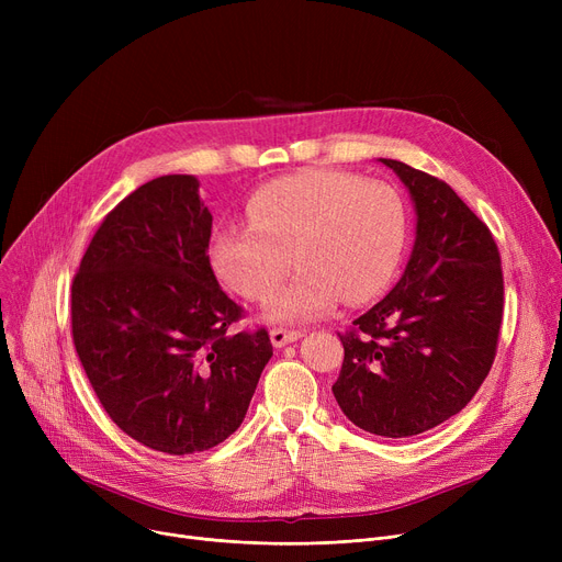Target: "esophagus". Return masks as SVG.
Segmentation results:
<instances>
[{"label":"esophagus","instance_id":"1","mask_svg":"<svg viewBox=\"0 0 562 562\" xmlns=\"http://www.w3.org/2000/svg\"><path fill=\"white\" fill-rule=\"evenodd\" d=\"M301 337H303L301 330H284V328L271 330V344H273L276 348H282V346H286V344L299 341Z\"/></svg>","mask_w":562,"mask_h":562}]
</instances>
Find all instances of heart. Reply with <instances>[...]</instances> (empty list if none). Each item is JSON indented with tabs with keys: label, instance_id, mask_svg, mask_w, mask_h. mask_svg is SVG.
Instances as JSON below:
<instances>
[{
	"label": "heart",
	"instance_id": "1",
	"mask_svg": "<svg viewBox=\"0 0 562 562\" xmlns=\"http://www.w3.org/2000/svg\"><path fill=\"white\" fill-rule=\"evenodd\" d=\"M248 225H221L210 244L218 280L248 301L273 296L291 269L299 276L266 305L276 323L326 316L344 299L367 303L387 289L407 239L396 189L358 175L307 170L252 193Z\"/></svg>",
	"mask_w": 562,
	"mask_h": 562
}]
</instances>
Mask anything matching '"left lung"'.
Instances as JSON below:
<instances>
[{
	"mask_svg": "<svg viewBox=\"0 0 562 562\" xmlns=\"http://www.w3.org/2000/svg\"><path fill=\"white\" fill-rule=\"evenodd\" d=\"M380 161L415 204V246L396 286L339 335L333 394L358 428L398 439L451 419L483 385L504 316V273L487 225L447 182Z\"/></svg>",
	"mask_w": 562,
	"mask_h": 562,
	"instance_id": "1",
	"label": "left lung"
}]
</instances>
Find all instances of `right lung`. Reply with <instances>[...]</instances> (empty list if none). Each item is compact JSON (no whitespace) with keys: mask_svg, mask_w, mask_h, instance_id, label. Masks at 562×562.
Returning a JSON list of instances; mask_svg holds the SVG:
<instances>
[{"mask_svg":"<svg viewBox=\"0 0 562 562\" xmlns=\"http://www.w3.org/2000/svg\"><path fill=\"white\" fill-rule=\"evenodd\" d=\"M193 175L130 193L95 232L72 282L79 362L113 424L170 456L241 426L273 356L269 333H229L241 307L210 263L212 214Z\"/></svg>","mask_w":562,"mask_h":562,"instance_id":"right-lung-1","label":"right lung"}]
</instances>
